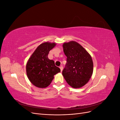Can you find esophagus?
<instances>
[{
    "mask_svg": "<svg viewBox=\"0 0 120 120\" xmlns=\"http://www.w3.org/2000/svg\"><path fill=\"white\" fill-rule=\"evenodd\" d=\"M60 71H61V72L63 71V66H60Z\"/></svg>",
    "mask_w": 120,
    "mask_h": 120,
    "instance_id": "obj_1",
    "label": "esophagus"
}]
</instances>
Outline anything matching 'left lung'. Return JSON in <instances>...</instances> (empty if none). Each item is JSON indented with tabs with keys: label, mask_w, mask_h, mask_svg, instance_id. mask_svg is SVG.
<instances>
[{
	"label": "left lung",
	"mask_w": 120,
	"mask_h": 120,
	"mask_svg": "<svg viewBox=\"0 0 120 120\" xmlns=\"http://www.w3.org/2000/svg\"><path fill=\"white\" fill-rule=\"evenodd\" d=\"M67 62L62 74L73 88H80L88 82L93 72V61L90 53L77 42L71 41L63 45Z\"/></svg>",
	"instance_id": "left-lung-1"
}]
</instances>
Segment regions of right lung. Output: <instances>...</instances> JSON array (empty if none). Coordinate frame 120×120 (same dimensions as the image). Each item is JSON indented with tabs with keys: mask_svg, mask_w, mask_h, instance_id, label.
I'll use <instances>...</instances> for the list:
<instances>
[{
	"mask_svg": "<svg viewBox=\"0 0 120 120\" xmlns=\"http://www.w3.org/2000/svg\"><path fill=\"white\" fill-rule=\"evenodd\" d=\"M56 45L55 42H45L38 46L29 58L26 65L27 78L32 85L39 88L48 86L54 75L60 71L54 61L48 58L49 51Z\"/></svg>",
	"mask_w": 120,
	"mask_h": 120,
	"instance_id": "right-lung-1",
	"label": "right lung"
}]
</instances>
